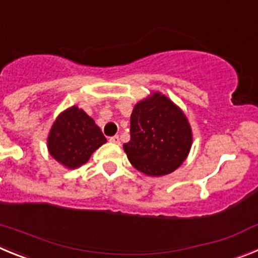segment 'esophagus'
<instances>
[{
    "label": "esophagus",
    "instance_id": "obj_1",
    "mask_svg": "<svg viewBox=\"0 0 258 258\" xmlns=\"http://www.w3.org/2000/svg\"><path fill=\"white\" fill-rule=\"evenodd\" d=\"M109 142L115 143V145H120V138H118V136L111 137V138H109Z\"/></svg>",
    "mask_w": 258,
    "mask_h": 258
}]
</instances>
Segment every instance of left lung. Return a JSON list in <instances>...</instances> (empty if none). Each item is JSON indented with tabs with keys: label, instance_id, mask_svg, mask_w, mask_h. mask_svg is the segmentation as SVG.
<instances>
[{
	"label": "left lung",
	"instance_id": "1",
	"mask_svg": "<svg viewBox=\"0 0 258 258\" xmlns=\"http://www.w3.org/2000/svg\"><path fill=\"white\" fill-rule=\"evenodd\" d=\"M192 146L187 117L172 99L154 92L134 106L124 151L137 170L161 177L178 169Z\"/></svg>",
	"mask_w": 258,
	"mask_h": 258
}]
</instances>
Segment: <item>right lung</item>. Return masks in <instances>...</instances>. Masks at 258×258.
<instances>
[{
    "mask_svg": "<svg viewBox=\"0 0 258 258\" xmlns=\"http://www.w3.org/2000/svg\"><path fill=\"white\" fill-rule=\"evenodd\" d=\"M107 142L90 116L72 106L58 115L47 136V151L54 160L68 169L88 163L95 150Z\"/></svg>",
    "mask_w": 258,
    "mask_h": 258,
    "instance_id": "obj_1",
    "label": "right lung"
}]
</instances>
